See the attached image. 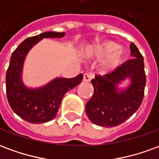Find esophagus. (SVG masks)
Returning <instances> with one entry per match:
<instances>
[{"label": "esophagus", "mask_w": 159, "mask_h": 159, "mask_svg": "<svg viewBox=\"0 0 159 159\" xmlns=\"http://www.w3.org/2000/svg\"><path fill=\"white\" fill-rule=\"evenodd\" d=\"M93 75L92 73H84L83 75V81L84 82H89L90 80L93 78Z\"/></svg>", "instance_id": "34e87169"}]
</instances>
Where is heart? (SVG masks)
Listing matches in <instances>:
<instances>
[{"label": "heart", "mask_w": 159, "mask_h": 159, "mask_svg": "<svg viewBox=\"0 0 159 159\" xmlns=\"http://www.w3.org/2000/svg\"><path fill=\"white\" fill-rule=\"evenodd\" d=\"M85 54L88 57L102 59L100 64V71L108 74L115 71L123 65L125 51L116 42L106 40L87 48Z\"/></svg>", "instance_id": "heart-1"}]
</instances>
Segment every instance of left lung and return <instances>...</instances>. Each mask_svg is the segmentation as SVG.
Wrapping results in <instances>:
<instances>
[{"instance_id": "obj_1", "label": "left lung", "mask_w": 159, "mask_h": 159, "mask_svg": "<svg viewBox=\"0 0 159 159\" xmlns=\"http://www.w3.org/2000/svg\"><path fill=\"white\" fill-rule=\"evenodd\" d=\"M133 58L124 62L115 71L104 76L96 75L91 83L93 94L86 104L89 119L101 127H115L129 119L143 100L146 86L144 59L133 42L130 44ZM130 80L129 86L120 90L118 85Z\"/></svg>"}]
</instances>
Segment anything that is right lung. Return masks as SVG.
<instances>
[{"instance_id":"add662e5","label":"right lung","mask_w":159,"mask_h":159,"mask_svg":"<svg viewBox=\"0 0 159 159\" xmlns=\"http://www.w3.org/2000/svg\"><path fill=\"white\" fill-rule=\"evenodd\" d=\"M65 36V32L48 31L29 37L19 44L11 56L6 75L7 100L12 111L29 123H47L53 119L66 92L83 80V74L73 78L56 77L48 84L36 89H29L23 82L24 62L33 46L43 38H61Z\"/></svg>"}]
</instances>
